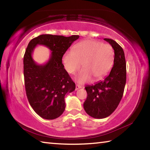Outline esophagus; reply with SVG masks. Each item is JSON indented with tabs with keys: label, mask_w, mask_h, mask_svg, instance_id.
I'll list each match as a JSON object with an SVG mask.
<instances>
[{
	"label": "esophagus",
	"mask_w": 150,
	"mask_h": 150,
	"mask_svg": "<svg viewBox=\"0 0 150 150\" xmlns=\"http://www.w3.org/2000/svg\"><path fill=\"white\" fill-rule=\"evenodd\" d=\"M81 88V85H76V86H75V90L76 91L78 90V89H79V88Z\"/></svg>",
	"instance_id": "esophagus-1"
}]
</instances>
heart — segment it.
Returning a JSON list of instances; mask_svg holds the SVG:
<instances>
[{
	"instance_id": "heart-1",
	"label": "heart",
	"mask_w": 150,
	"mask_h": 150,
	"mask_svg": "<svg viewBox=\"0 0 150 150\" xmlns=\"http://www.w3.org/2000/svg\"><path fill=\"white\" fill-rule=\"evenodd\" d=\"M114 60L115 52L110 44L91 40L77 43L73 51H67L63 56L65 69L70 74L77 72L83 63V69L76 77L79 83L92 78L95 81L102 79L110 71Z\"/></svg>"
}]
</instances>
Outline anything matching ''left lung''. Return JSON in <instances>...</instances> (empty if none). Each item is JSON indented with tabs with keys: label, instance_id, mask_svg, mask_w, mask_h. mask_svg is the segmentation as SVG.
<instances>
[{
	"label": "left lung",
	"instance_id": "left-lung-1",
	"mask_svg": "<svg viewBox=\"0 0 150 150\" xmlns=\"http://www.w3.org/2000/svg\"><path fill=\"white\" fill-rule=\"evenodd\" d=\"M115 50L113 67L107 77L93 85L86 86L87 97L83 107L86 112L95 118L110 116L117 108L122 98L126 81V64L124 52L115 40L105 38Z\"/></svg>",
	"mask_w": 150,
	"mask_h": 150
}]
</instances>
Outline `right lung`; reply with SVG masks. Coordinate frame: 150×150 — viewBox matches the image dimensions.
<instances>
[{
  "label": "right lung",
  "mask_w": 150,
  "mask_h": 150,
  "mask_svg": "<svg viewBox=\"0 0 150 150\" xmlns=\"http://www.w3.org/2000/svg\"><path fill=\"white\" fill-rule=\"evenodd\" d=\"M79 35L69 37L42 34L29 42L24 56V76L30 105L40 116L47 120L59 117L65 110V96L75 89V84L64 69L62 57ZM37 45L52 51L48 62L38 65L31 55Z\"/></svg>",
  "instance_id": "right-lung-1"
}]
</instances>
